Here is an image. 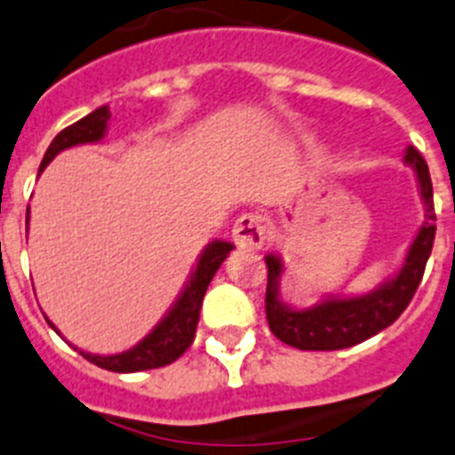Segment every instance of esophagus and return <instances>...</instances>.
Returning a JSON list of instances; mask_svg holds the SVG:
<instances>
[{
	"label": "esophagus",
	"instance_id": "34e87169",
	"mask_svg": "<svg viewBox=\"0 0 455 455\" xmlns=\"http://www.w3.org/2000/svg\"><path fill=\"white\" fill-rule=\"evenodd\" d=\"M267 240L265 218L258 213H244L233 224V242L244 251H256L262 249Z\"/></svg>",
	"mask_w": 455,
	"mask_h": 455
}]
</instances>
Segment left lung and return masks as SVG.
<instances>
[{
	"label": "left lung",
	"instance_id": "1",
	"mask_svg": "<svg viewBox=\"0 0 455 455\" xmlns=\"http://www.w3.org/2000/svg\"><path fill=\"white\" fill-rule=\"evenodd\" d=\"M404 164L418 175L419 195L424 202L427 220L418 235L411 242L404 265L393 278L362 296H328L312 307H291L280 299V275L285 265L280 256L269 253L267 262V296L265 309L269 328L287 346L299 350H341L375 337L377 332L395 323L400 314L409 307L424 267L431 256L435 240V208H433V186L428 165L413 146L406 148Z\"/></svg>",
	"mask_w": 455,
	"mask_h": 455
}]
</instances>
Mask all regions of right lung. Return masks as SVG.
Returning <instances> with one entry per match:
<instances>
[{"mask_svg":"<svg viewBox=\"0 0 455 455\" xmlns=\"http://www.w3.org/2000/svg\"><path fill=\"white\" fill-rule=\"evenodd\" d=\"M109 108L93 109L92 114H87L84 118L76 121L74 125L65 127V130L58 134V137L51 141L49 150H46L44 159L40 164V172L60 155L62 150L74 146H83V143H96L103 141L105 132H108V121H109ZM27 231H28V208H27ZM233 251L231 242L224 240H213L208 242L206 249L202 251V256L197 258V265L190 271L188 280H186L184 290L177 296V300L172 303V307L168 309L159 323L152 328V332L146 339L137 343L134 347L125 352H118V355H92V352L80 350V355L87 359V362L96 363L99 368L112 372H139V371H150V368H161L168 366V363L177 362L195 339V330H197L199 321V309H202L204 294H206L211 280H213L215 271L220 269L224 260H227L228 253ZM49 321V318H46ZM51 328L58 332L53 323L49 321ZM60 334V332H58Z\"/></svg>","mask_w":455,"mask_h":455,"instance_id":"right-lung-1","label":"right lung"}]
</instances>
